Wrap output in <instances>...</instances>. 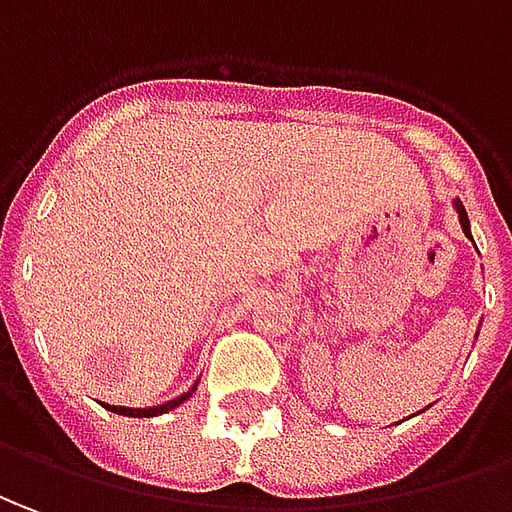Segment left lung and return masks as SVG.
Returning <instances> with one entry per match:
<instances>
[{
  "instance_id": "left-lung-1",
  "label": "left lung",
  "mask_w": 512,
  "mask_h": 512,
  "mask_svg": "<svg viewBox=\"0 0 512 512\" xmlns=\"http://www.w3.org/2000/svg\"><path fill=\"white\" fill-rule=\"evenodd\" d=\"M454 206H457V214H460V225H463V234L468 236V239H471V225H468V214H465L463 203H460V200H457V203H454Z\"/></svg>"
}]
</instances>
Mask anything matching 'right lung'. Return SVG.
<instances>
[{
    "label": "right lung",
    "instance_id": "obj_1",
    "mask_svg": "<svg viewBox=\"0 0 512 512\" xmlns=\"http://www.w3.org/2000/svg\"><path fill=\"white\" fill-rule=\"evenodd\" d=\"M192 396V393H183L181 398H175V401H167V404H158V407H147V410H130V407H111V404H102L105 410L116 412V415H130V418H153V415H161V412L167 410H175L181 401H186V398Z\"/></svg>",
    "mask_w": 512,
    "mask_h": 512
}]
</instances>
